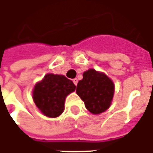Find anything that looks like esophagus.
Masks as SVG:
<instances>
[{
	"mask_svg": "<svg viewBox=\"0 0 153 153\" xmlns=\"http://www.w3.org/2000/svg\"><path fill=\"white\" fill-rule=\"evenodd\" d=\"M77 82H78V80H77V79H76V78L73 79V82H74V84H75V85H76V86L77 85Z\"/></svg>",
	"mask_w": 153,
	"mask_h": 153,
	"instance_id": "1",
	"label": "esophagus"
}]
</instances>
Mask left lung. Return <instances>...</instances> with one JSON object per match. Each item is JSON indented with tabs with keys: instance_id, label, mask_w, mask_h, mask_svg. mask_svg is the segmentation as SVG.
<instances>
[{
	"instance_id": "8db88e82",
	"label": "left lung",
	"mask_w": 153,
	"mask_h": 153,
	"mask_svg": "<svg viewBox=\"0 0 153 153\" xmlns=\"http://www.w3.org/2000/svg\"><path fill=\"white\" fill-rule=\"evenodd\" d=\"M83 78L76 86V94L85 103L89 112L99 114L106 111L112 103L114 84L107 75L94 69L84 71Z\"/></svg>"
}]
</instances>
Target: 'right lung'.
<instances>
[{"label": "right lung", "mask_w": 153, "mask_h": 153, "mask_svg": "<svg viewBox=\"0 0 153 153\" xmlns=\"http://www.w3.org/2000/svg\"><path fill=\"white\" fill-rule=\"evenodd\" d=\"M76 90V86L63 75L48 73L34 85L33 99L44 115L50 118L60 116L65 109V100Z\"/></svg>", "instance_id": "obj_1"}]
</instances>
